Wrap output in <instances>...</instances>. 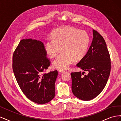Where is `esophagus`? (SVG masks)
I'll return each mask as SVG.
<instances>
[{
  "instance_id": "esophagus-1",
  "label": "esophagus",
  "mask_w": 121,
  "mask_h": 121,
  "mask_svg": "<svg viewBox=\"0 0 121 121\" xmlns=\"http://www.w3.org/2000/svg\"><path fill=\"white\" fill-rule=\"evenodd\" d=\"M58 72H59L60 73H64L65 71L64 70H59L58 71Z\"/></svg>"
}]
</instances>
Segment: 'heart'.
Listing matches in <instances>:
<instances>
[{
    "label": "heart",
    "instance_id": "1",
    "mask_svg": "<svg viewBox=\"0 0 121 121\" xmlns=\"http://www.w3.org/2000/svg\"><path fill=\"white\" fill-rule=\"evenodd\" d=\"M89 36L84 31L73 27H65L55 30L52 38L47 40L45 50L48 56L53 58L61 50L63 52L52 64V67L58 69H68L76 60L85 56L88 48Z\"/></svg>",
    "mask_w": 121,
    "mask_h": 121
}]
</instances>
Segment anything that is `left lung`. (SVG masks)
<instances>
[{
    "mask_svg": "<svg viewBox=\"0 0 121 121\" xmlns=\"http://www.w3.org/2000/svg\"><path fill=\"white\" fill-rule=\"evenodd\" d=\"M84 72L71 73L72 90L77 98L90 100L103 90L111 72V58L105 40L98 33L93 30L92 43L87 53L77 64Z\"/></svg>",
    "mask_w": 121,
    "mask_h": 121,
    "instance_id": "8db88e82",
    "label": "left lung"
}]
</instances>
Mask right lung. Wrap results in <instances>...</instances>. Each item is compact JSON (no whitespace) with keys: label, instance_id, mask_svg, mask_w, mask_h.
Instances as JSON below:
<instances>
[{"label":"right lung","instance_id":"1","mask_svg":"<svg viewBox=\"0 0 121 121\" xmlns=\"http://www.w3.org/2000/svg\"><path fill=\"white\" fill-rule=\"evenodd\" d=\"M43 42L29 38L21 40L13 53V69L24 94L36 104H45L55 96L56 70L43 74L50 65Z\"/></svg>","mask_w":121,"mask_h":121}]
</instances>
